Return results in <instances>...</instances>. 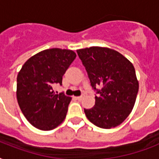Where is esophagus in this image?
<instances>
[{
  "label": "esophagus",
  "instance_id": "esophagus-1",
  "mask_svg": "<svg viewBox=\"0 0 159 159\" xmlns=\"http://www.w3.org/2000/svg\"><path fill=\"white\" fill-rule=\"evenodd\" d=\"M82 97H82V96H79V97H76V99L78 100V101H80V100H82Z\"/></svg>",
  "mask_w": 159,
  "mask_h": 159
}]
</instances>
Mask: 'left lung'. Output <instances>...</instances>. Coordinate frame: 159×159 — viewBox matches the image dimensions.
<instances>
[{
    "label": "left lung",
    "mask_w": 159,
    "mask_h": 159,
    "mask_svg": "<svg viewBox=\"0 0 159 159\" xmlns=\"http://www.w3.org/2000/svg\"><path fill=\"white\" fill-rule=\"evenodd\" d=\"M93 89L97 90L95 106L84 109L87 118L95 125L111 129L129 116L135 103L139 82L130 61L117 51L93 46L77 49ZM102 86L97 90L95 87Z\"/></svg>",
    "instance_id": "left-lung-1"
}]
</instances>
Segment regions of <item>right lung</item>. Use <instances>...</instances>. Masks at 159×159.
I'll return each mask as SVG.
<instances>
[{"label":"right lung","mask_w":159,"mask_h":159,"mask_svg":"<svg viewBox=\"0 0 159 159\" xmlns=\"http://www.w3.org/2000/svg\"><path fill=\"white\" fill-rule=\"evenodd\" d=\"M69 49L49 48L30 57L17 75L16 97L27 120L41 130H51L66 118L72 98L53 91L76 57Z\"/></svg>","instance_id":"obj_1"}]
</instances>
